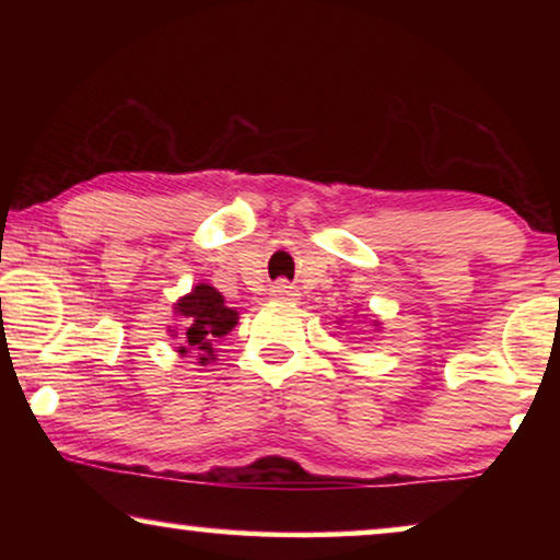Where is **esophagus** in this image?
I'll list each match as a JSON object with an SVG mask.
<instances>
[{
    "instance_id": "1",
    "label": "esophagus",
    "mask_w": 560,
    "mask_h": 560,
    "mask_svg": "<svg viewBox=\"0 0 560 560\" xmlns=\"http://www.w3.org/2000/svg\"><path fill=\"white\" fill-rule=\"evenodd\" d=\"M270 293H272L275 298H285V301H293V298H295V288L288 285L285 280H280V282H275V285L270 288Z\"/></svg>"
}]
</instances>
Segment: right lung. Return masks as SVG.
<instances>
[{"label":"right lung","mask_w":560,"mask_h":560,"mask_svg":"<svg viewBox=\"0 0 560 560\" xmlns=\"http://www.w3.org/2000/svg\"><path fill=\"white\" fill-rule=\"evenodd\" d=\"M175 311L180 313L183 326H186V334L180 336V354H186L188 349H203L211 354V341L221 339L236 324V311L226 308L224 295L217 288L203 285V282L190 290L186 298H180L175 303ZM201 362H209V359L203 357Z\"/></svg>","instance_id":"obj_1"}]
</instances>
